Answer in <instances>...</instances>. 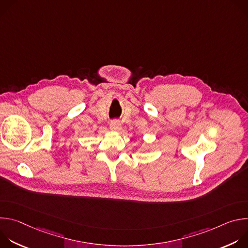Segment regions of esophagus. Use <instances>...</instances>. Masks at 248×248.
<instances>
[{
  "instance_id": "esophagus-1",
  "label": "esophagus",
  "mask_w": 248,
  "mask_h": 248,
  "mask_svg": "<svg viewBox=\"0 0 248 248\" xmlns=\"http://www.w3.org/2000/svg\"><path fill=\"white\" fill-rule=\"evenodd\" d=\"M110 129L113 131H120L122 129V124L121 122L118 120H114L110 124Z\"/></svg>"
}]
</instances>
